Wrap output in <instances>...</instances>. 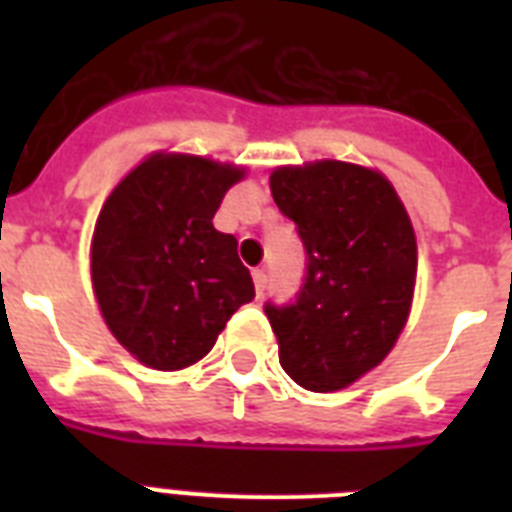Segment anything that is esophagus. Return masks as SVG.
I'll return each mask as SVG.
<instances>
[{
  "mask_svg": "<svg viewBox=\"0 0 512 512\" xmlns=\"http://www.w3.org/2000/svg\"><path fill=\"white\" fill-rule=\"evenodd\" d=\"M252 279H255L257 297H263L265 289H268V273H265V268H257V271H252Z\"/></svg>",
  "mask_w": 512,
  "mask_h": 512,
  "instance_id": "1",
  "label": "esophagus"
}]
</instances>
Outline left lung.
Returning <instances> with one entry per match:
<instances>
[{"label":"left lung","mask_w":512,"mask_h":512,"mask_svg":"<svg viewBox=\"0 0 512 512\" xmlns=\"http://www.w3.org/2000/svg\"><path fill=\"white\" fill-rule=\"evenodd\" d=\"M271 191L308 257L295 300L265 303L281 369L313 393L348 388L388 356L412 308L409 215L380 172L345 162L281 167Z\"/></svg>","instance_id":"obj_1"}]
</instances>
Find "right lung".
<instances>
[{"label":"right lung","mask_w":512,"mask_h":512,"mask_svg":"<svg viewBox=\"0 0 512 512\" xmlns=\"http://www.w3.org/2000/svg\"><path fill=\"white\" fill-rule=\"evenodd\" d=\"M244 170L201 156L154 154L100 209L92 287L114 337L151 369H183L215 345L225 321L252 303L239 241L212 225Z\"/></svg>","instance_id":"obj_1"}]
</instances>
